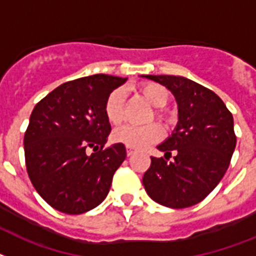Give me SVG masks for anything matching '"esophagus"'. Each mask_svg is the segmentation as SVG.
Segmentation results:
<instances>
[{
  "label": "esophagus",
  "instance_id": "1",
  "mask_svg": "<svg viewBox=\"0 0 256 256\" xmlns=\"http://www.w3.org/2000/svg\"><path fill=\"white\" fill-rule=\"evenodd\" d=\"M134 152H135V150L132 148V147H126V154H128V156H132Z\"/></svg>",
  "mask_w": 256,
  "mask_h": 256
}]
</instances>
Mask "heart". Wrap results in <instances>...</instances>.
Segmentation results:
<instances>
[{
	"label": "heart",
	"instance_id": "b5f03b06",
	"mask_svg": "<svg viewBox=\"0 0 256 256\" xmlns=\"http://www.w3.org/2000/svg\"><path fill=\"white\" fill-rule=\"evenodd\" d=\"M138 93L142 96L147 104L155 108L154 117L159 121H167V116L162 110V108L167 105L168 100H170V93L163 85L156 84V82H144L138 86ZM124 97V92L121 89H114L105 100L104 113L112 124H118L122 121ZM162 128L155 124H150L146 126L124 124L113 132V139L116 142L122 143L128 147H132V148H142L150 143L159 140Z\"/></svg>",
	"mask_w": 256,
	"mask_h": 256
}]
</instances>
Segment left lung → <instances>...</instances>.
<instances>
[{
  "label": "left lung",
  "instance_id": "obj_1",
  "mask_svg": "<svg viewBox=\"0 0 256 256\" xmlns=\"http://www.w3.org/2000/svg\"><path fill=\"white\" fill-rule=\"evenodd\" d=\"M142 78L171 90L178 109L175 130L158 146L166 159L151 156L143 186L163 206L182 209L196 205L229 168L236 143L232 113L213 90L189 78L171 74ZM172 153L174 162H168Z\"/></svg>",
  "mask_w": 256,
  "mask_h": 256
}]
</instances>
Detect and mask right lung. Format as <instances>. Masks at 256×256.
Wrapping results in <instances>:
<instances>
[{"mask_svg":"<svg viewBox=\"0 0 256 256\" xmlns=\"http://www.w3.org/2000/svg\"><path fill=\"white\" fill-rule=\"evenodd\" d=\"M128 78L93 74L59 85L40 100L24 132V159L36 192L54 209L81 214L102 202L126 158L116 143L104 105Z\"/></svg>","mask_w":256,"mask_h":256,"instance_id":"right-lung-1","label":"right lung"}]
</instances>
